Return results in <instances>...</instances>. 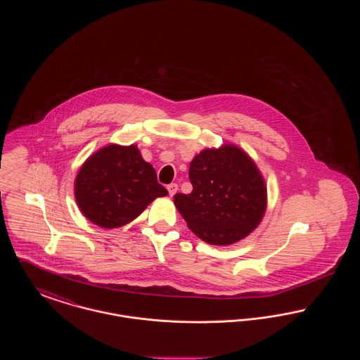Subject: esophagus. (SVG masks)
<instances>
[{"label":"esophagus","mask_w":360,"mask_h":360,"mask_svg":"<svg viewBox=\"0 0 360 360\" xmlns=\"http://www.w3.org/2000/svg\"><path fill=\"white\" fill-rule=\"evenodd\" d=\"M167 190H169V194L172 197V195L178 191V185H176V184H170V185L167 186Z\"/></svg>","instance_id":"esophagus-1"}]
</instances>
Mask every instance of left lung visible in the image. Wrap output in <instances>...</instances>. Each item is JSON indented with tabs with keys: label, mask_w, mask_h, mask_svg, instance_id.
<instances>
[{
	"label": "left lung",
	"mask_w": 360,
	"mask_h": 360,
	"mask_svg": "<svg viewBox=\"0 0 360 360\" xmlns=\"http://www.w3.org/2000/svg\"><path fill=\"white\" fill-rule=\"evenodd\" d=\"M188 178L191 193H176L174 204L200 239L228 245L260 223L266 185L257 165L238 147L226 144L201 151L190 163Z\"/></svg>",
	"instance_id": "left-lung-1"
}]
</instances>
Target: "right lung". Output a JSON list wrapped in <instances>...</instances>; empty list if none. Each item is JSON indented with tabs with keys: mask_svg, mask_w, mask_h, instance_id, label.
Segmentation results:
<instances>
[{
	"mask_svg": "<svg viewBox=\"0 0 360 360\" xmlns=\"http://www.w3.org/2000/svg\"><path fill=\"white\" fill-rule=\"evenodd\" d=\"M167 195L136 146L110 144L91 155L75 179V200L91 223L106 229L132 221L155 198Z\"/></svg>",
	"mask_w": 360,
	"mask_h": 360,
	"instance_id": "right-lung-1",
	"label": "right lung"
}]
</instances>
